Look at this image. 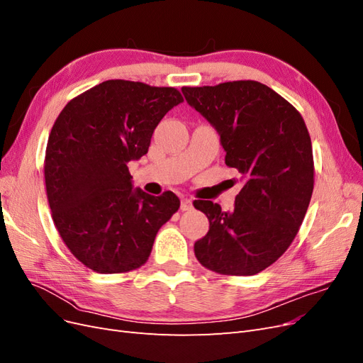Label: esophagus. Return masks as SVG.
<instances>
[{
  "mask_svg": "<svg viewBox=\"0 0 363 363\" xmlns=\"http://www.w3.org/2000/svg\"><path fill=\"white\" fill-rule=\"evenodd\" d=\"M191 208H192V200L191 199H182L180 211L186 212V211H191Z\"/></svg>",
  "mask_w": 363,
  "mask_h": 363,
  "instance_id": "obj_1",
  "label": "esophagus"
}]
</instances>
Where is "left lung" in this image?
Here are the masks:
<instances>
[{
  "label": "left lung",
  "instance_id": "8db88e82",
  "mask_svg": "<svg viewBox=\"0 0 363 363\" xmlns=\"http://www.w3.org/2000/svg\"><path fill=\"white\" fill-rule=\"evenodd\" d=\"M182 92L215 127L225 164L244 180L232 212L194 201L208 219L195 256L211 271L255 276L289 248L309 207L315 172L309 131L291 103L255 80L184 86Z\"/></svg>",
  "mask_w": 363,
  "mask_h": 363
}]
</instances>
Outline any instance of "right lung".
Segmentation results:
<instances>
[{"instance_id": "right-lung-1", "label": "right lung", "mask_w": 363, "mask_h": 363, "mask_svg": "<svg viewBox=\"0 0 363 363\" xmlns=\"http://www.w3.org/2000/svg\"><path fill=\"white\" fill-rule=\"evenodd\" d=\"M180 103L175 87L107 80L72 98L54 123L43 164L51 216L89 269H138L179 211L171 191L155 196L133 189L127 163L147 155L152 131Z\"/></svg>"}]
</instances>
